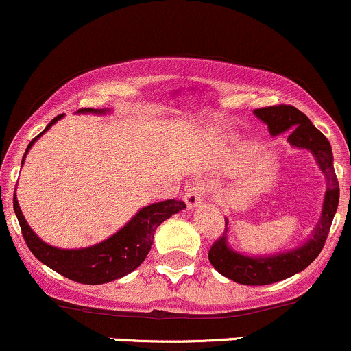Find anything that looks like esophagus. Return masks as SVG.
Here are the masks:
<instances>
[{
	"label": "esophagus",
	"instance_id": "1",
	"mask_svg": "<svg viewBox=\"0 0 351 351\" xmlns=\"http://www.w3.org/2000/svg\"><path fill=\"white\" fill-rule=\"evenodd\" d=\"M206 184L204 183H195L191 188L186 189V193H184V203H186V206L189 209L196 208L198 204L203 203L204 199V193H206Z\"/></svg>",
	"mask_w": 351,
	"mask_h": 351
}]
</instances>
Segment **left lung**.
<instances>
[{
    "mask_svg": "<svg viewBox=\"0 0 351 351\" xmlns=\"http://www.w3.org/2000/svg\"><path fill=\"white\" fill-rule=\"evenodd\" d=\"M254 114H256L257 119L267 123L269 134L272 136L289 130L287 142L295 148H304V150L312 152L322 173L327 178V191H325L322 217L318 221L317 228L313 229L312 237L300 247L267 257L244 256V254L232 251L228 245L226 234L229 221L226 219V228H224L226 231L219 239L215 241V244L209 249V263L224 277L244 285H267L304 271L305 267H308L317 259V256L324 249L333 216L337 213L340 186H338L335 168H333V155L330 142L327 136L310 122L307 115L302 114L299 108L292 106L256 108Z\"/></svg>",
    "mask_w": 351,
    "mask_h": 351,
    "instance_id": "obj_1",
    "label": "left lung"
}]
</instances>
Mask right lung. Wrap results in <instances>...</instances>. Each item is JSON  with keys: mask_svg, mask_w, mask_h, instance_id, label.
Listing matches in <instances>:
<instances>
[{"mask_svg": "<svg viewBox=\"0 0 351 351\" xmlns=\"http://www.w3.org/2000/svg\"><path fill=\"white\" fill-rule=\"evenodd\" d=\"M79 112L80 114H87V112H90V114H106L108 110H104V108H80L77 114ZM62 117V114L54 117L41 134L31 140L26 148V153L29 152L36 140L44 132L49 130L52 125ZM26 153L23 156V163L24 158H26ZM13 208L16 217L19 221V226H21L24 241H26L29 251L36 256V259H39L47 267H51L52 271L59 272L60 276L67 277V279L79 282V284L97 285L120 279V277L135 271L143 263L147 254L150 252L156 228L171 215L186 208V204L178 199H167L160 201V203H153L150 206H145L114 236L102 241V243L84 249H59L43 243L24 219L16 195L13 198Z\"/></svg>", "mask_w": 351, "mask_h": 351, "instance_id": "add662e5", "label": "right lung"}]
</instances>
